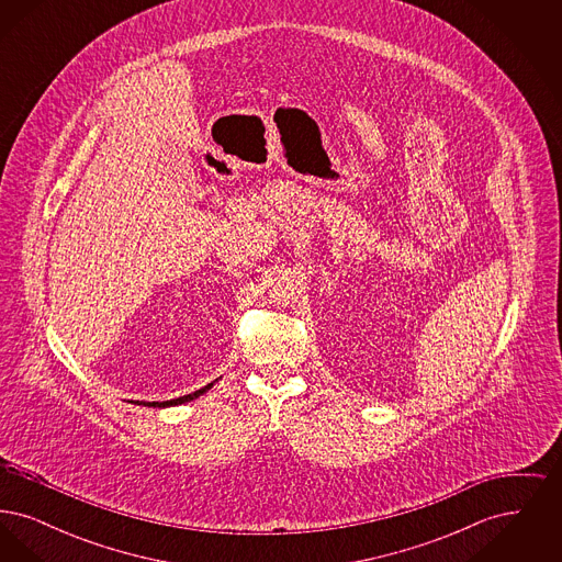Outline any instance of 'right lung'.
<instances>
[{"label":"right lung","mask_w":562,"mask_h":562,"mask_svg":"<svg viewBox=\"0 0 562 562\" xmlns=\"http://www.w3.org/2000/svg\"><path fill=\"white\" fill-rule=\"evenodd\" d=\"M214 383H209V385H204L202 390H195L193 394H188V396H181V398H172V401H164V402H134V404H145V406H154V408H164V406H177V404H183V402L193 401V398H198V396H202L204 392H209L211 387H213Z\"/></svg>","instance_id":"obj_1"}]
</instances>
